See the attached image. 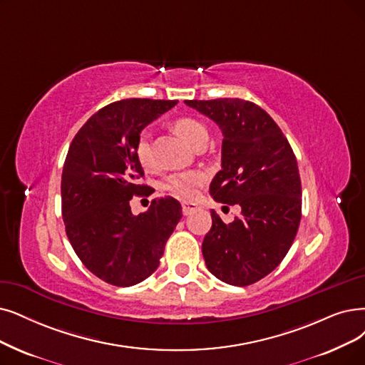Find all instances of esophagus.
Here are the masks:
<instances>
[{
	"label": "esophagus",
	"instance_id": "34e87169",
	"mask_svg": "<svg viewBox=\"0 0 365 365\" xmlns=\"http://www.w3.org/2000/svg\"><path fill=\"white\" fill-rule=\"evenodd\" d=\"M197 205L196 203H193V202H184L182 203V214L184 215H190L192 212H195V211H197Z\"/></svg>",
	"mask_w": 365,
	"mask_h": 365
}]
</instances>
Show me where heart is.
I'll use <instances>...</instances> for the list:
<instances>
[{"label": "heart", "mask_w": 365, "mask_h": 365, "mask_svg": "<svg viewBox=\"0 0 365 365\" xmlns=\"http://www.w3.org/2000/svg\"><path fill=\"white\" fill-rule=\"evenodd\" d=\"M175 130L193 147H197L199 143L205 142L208 139V130L200 121L190 118V116H182L173 124ZM135 154L139 160V163L143 168H150L153 165L151 158V147H150V133L142 132L135 145ZM205 182V175L199 170H187L173 173L165 182L166 190L173 195L175 197H180L184 200L193 199L199 188Z\"/></svg>", "instance_id": "b5f03b06"}]
</instances>
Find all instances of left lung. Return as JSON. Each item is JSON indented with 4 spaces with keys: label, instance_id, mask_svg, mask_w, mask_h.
Listing matches in <instances>:
<instances>
[{
    "label": "left lung",
    "instance_id": "1",
    "mask_svg": "<svg viewBox=\"0 0 365 365\" xmlns=\"http://www.w3.org/2000/svg\"><path fill=\"white\" fill-rule=\"evenodd\" d=\"M223 133L222 170L210 195L240 205L241 217L225 225L212 210L203 238L207 268L218 280L249 286L279 267L301 222V180L297 157L271 116L241 98L185 100Z\"/></svg>",
    "mask_w": 365,
    "mask_h": 365
}]
</instances>
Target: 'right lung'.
I'll use <instances>...</instances> for the list:
<instances>
[{"label":"right lung","instance_id":"obj_1","mask_svg":"<svg viewBox=\"0 0 365 365\" xmlns=\"http://www.w3.org/2000/svg\"><path fill=\"white\" fill-rule=\"evenodd\" d=\"M177 100L127 98L101 108L68 148L61 177V208L73 250L100 280L133 286L160 264L182 217L177 199H154L133 215L130 199L147 192L135 145L142 130Z\"/></svg>","mask_w":365,"mask_h":365}]
</instances>
